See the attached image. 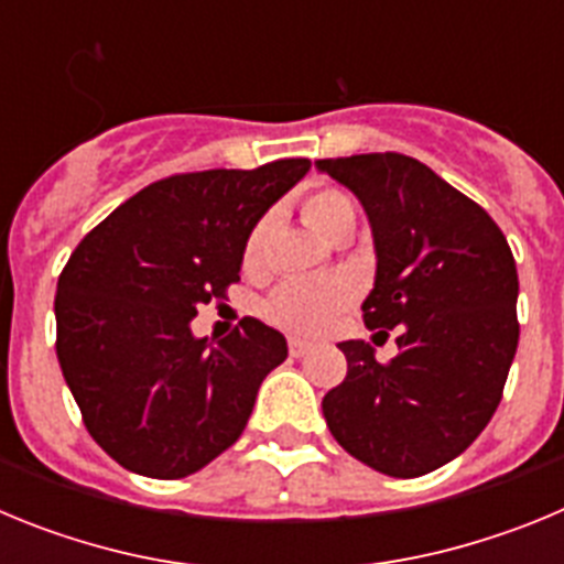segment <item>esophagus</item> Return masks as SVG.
<instances>
[{"mask_svg": "<svg viewBox=\"0 0 564 564\" xmlns=\"http://www.w3.org/2000/svg\"><path fill=\"white\" fill-rule=\"evenodd\" d=\"M288 350H291L293 358H302L311 352V341H305V338H291V341H288Z\"/></svg>", "mask_w": 564, "mask_h": 564, "instance_id": "1", "label": "esophagus"}]
</instances>
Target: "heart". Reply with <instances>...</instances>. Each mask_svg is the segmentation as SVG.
<instances>
[{"label": "heart", "instance_id": "b5f03b06", "mask_svg": "<svg viewBox=\"0 0 564 564\" xmlns=\"http://www.w3.org/2000/svg\"><path fill=\"white\" fill-rule=\"evenodd\" d=\"M305 220L318 234L336 239L338 234L356 228V203L344 188L338 186H316L307 192L302 203ZM273 217L265 214L257 226L251 228L242 248V265L246 271L257 273L265 268L268 239H271ZM356 288L347 279H311L296 276L279 285L265 302V316L273 325L296 336H322L330 330V325L352 305Z\"/></svg>", "mask_w": 564, "mask_h": 564}]
</instances>
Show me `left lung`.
<instances>
[{"instance_id":"8db88e82","label":"left lung","mask_w":564,"mask_h":564,"mask_svg":"<svg viewBox=\"0 0 564 564\" xmlns=\"http://www.w3.org/2000/svg\"><path fill=\"white\" fill-rule=\"evenodd\" d=\"M361 200L376 239V288L364 325L390 336L381 364L367 341H341L347 376L322 401L333 437L390 477L455 460L486 430L520 341L517 265L486 208L398 152L318 161Z\"/></svg>"}]
</instances>
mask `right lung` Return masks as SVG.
<instances>
[{
	"label": "right lung",
	"mask_w": 564,
	"mask_h": 564,
	"mask_svg": "<svg viewBox=\"0 0 564 564\" xmlns=\"http://www.w3.org/2000/svg\"><path fill=\"white\" fill-rule=\"evenodd\" d=\"M307 158L172 174L115 208L69 253L56 291V356L93 441L158 480L200 471L246 430L285 336L246 316L217 344L197 307L239 282L259 217Z\"/></svg>",
	"instance_id": "obj_1"
}]
</instances>
